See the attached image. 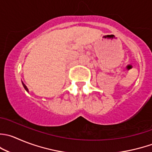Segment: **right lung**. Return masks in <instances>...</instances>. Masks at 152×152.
<instances>
[{
	"label": "right lung",
	"mask_w": 152,
	"mask_h": 152,
	"mask_svg": "<svg viewBox=\"0 0 152 152\" xmlns=\"http://www.w3.org/2000/svg\"><path fill=\"white\" fill-rule=\"evenodd\" d=\"M22 85H23V88H24V89H25V91H26V92H29V90H28V88H26V86L24 85V84L23 83V82H22Z\"/></svg>",
	"instance_id": "1"
}]
</instances>
